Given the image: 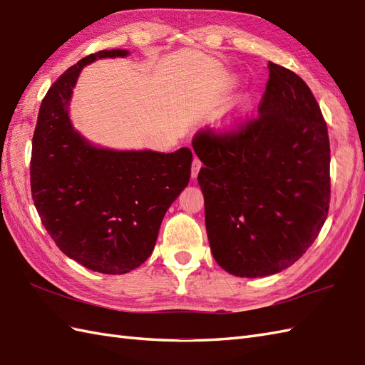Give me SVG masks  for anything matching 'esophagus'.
<instances>
[{
	"label": "esophagus",
	"mask_w": 365,
	"mask_h": 365,
	"mask_svg": "<svg viewBox=\"0 0 365 365\" xmlns=\"http://www.w3.org/2000/svg\"><path fill=\"white\" fill-rule=\"evenodd\" d=\"M200 168H202V162H200L199 159H197V158H194V160H192V166H191V175H192V179H195V177L199 175Z\"/></svg>",
	"instance_id": "obj_1"
}]
</instances>
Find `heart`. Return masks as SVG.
Returning <instances> with one entry per match:
<instances>
[{"label":"heart","instance_id":"1","mask_svg":"<svg viewBox=\"0 0 365 365\" xmlns=\"http://www.w3.org/2000/svg\"><path fill=\"white\" fill-rule=\"evenodd\" d=\"M254 110V98L251 95H245L238 98L229 110H226L217 120V128L222 133H234L249 118Z\"/></svg>","mask_w":365,"mask_h":365}]
</instances>
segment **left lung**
Returning <instances> with one entry per match:
<instances>
[{"instance_id": "left-lung-1", "label": "left lung", "mask_w": 365, "mask_h": 365, "mask_svg": "<svg viewBox=\"0 0 365 365\" xmlns=\"http://www.w3.org/2000/svg\"><path fill=\"white\" fill-rule=\"evenodd\" d=\"M258 118L240 131H200L207 240L235 277L274 275L315 242L330 202V145L315 96L294 71L269 62Z\"/></svg>"}]
</instances>
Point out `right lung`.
<instances>
[{"label":"right lung","mask_w":365,"mask_h":365,"mask_svg":"<svg viewBox=\"0 0 365 365\" xmlns=\"http://www.w3.org/2000/svg\"><path fill=\"white\" fill-rule=\"evenodd\" d=\"M128 50H101L66 70L41 103L32 140L35 207L56 246L95 272L120 275L147 262L160 223L191 177L192 153L111 150L91 143L70 120L82 68Z\"/></svg>","instance_id":"1"}]
</instances>
